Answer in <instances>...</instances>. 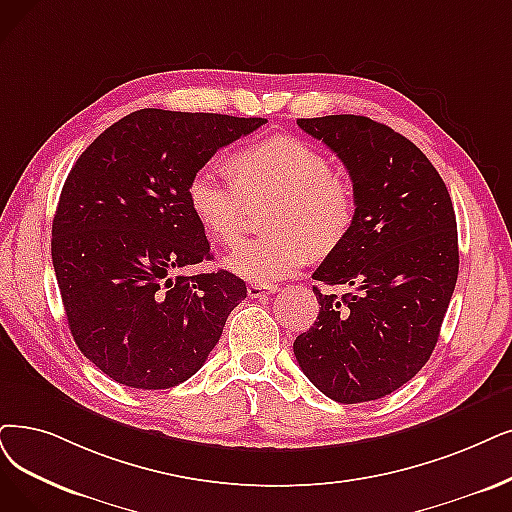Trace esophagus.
I'll return each mask as SVG.
<instances>
[{
    "instance_id": "1",
    "label": "esophagus",
    "mask_w": 512,
    "mask_h": 512,
    "mask_svg": "<svg viewBox=\"0 0 512 512\" xmlns=\"http://www.w3.org/2000/svg\"><path fill=\"white\" fill-rule=\"evenodd\" d=\"M279 288L277 285H262V283H250L248 285V296L250 298H264L269 294H275Z\"/></svg>"
}]
</instances>
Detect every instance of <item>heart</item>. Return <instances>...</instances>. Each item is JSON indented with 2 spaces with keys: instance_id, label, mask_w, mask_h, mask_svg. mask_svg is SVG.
<instances>
[{
  "instance_id": "1",
  "label": "heart",
  "mask_w": 512,
  "mask_h": 512,
  "mask_svg": "<svg viewBox=\"0 0 512 512\" xmlns=\"http://www.w3.org/2000/svg\"><path fill=\"white\" fill-rule=\"evenodd\" d=\"M233 175L206 163L193 172L187 199L203 231L222 243L239 237L248 203H273L264 214L271 233L241 241L224 258L243 279L269 285L294 275L313 248L330 252L353 227V182L309 142L275 136L245 147L233 155Z\"/></svg>"
}]
</instances>
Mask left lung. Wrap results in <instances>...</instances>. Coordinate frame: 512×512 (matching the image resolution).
<instances>
[{"label": "left lung", "mask_w": 512, "mask_h": 512, "mask_svg": "<svg viewBox=\"0 0 512 512\" xmlns=\"http://www.w3.org/2000/svg\"><path fill=\"white\" fill-rule=\"evenodd\" d=\"M298 126L349 170L357 212L313 273L353 292L313 288L321 309L294 355L323 395L374 401L410 382L439 340L460 262L452 197L412 140L370 117L325 115Z\"/></svg>", "instance_id": "1"}]
</instances>
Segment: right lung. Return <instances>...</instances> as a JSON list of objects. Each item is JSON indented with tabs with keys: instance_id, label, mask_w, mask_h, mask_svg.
Instances as JSON below:
<instances>
[{
	"instance_id": "right-lung-1",
	"label": "right lung",
	"mask_w": 512,
	"mask_h": 512,
	"mask_svg": "<svg viewBox=\"0 0 512 512\" xmlns=\"http://www.w3.org/2000/svg\"><path fill=\"white\" fill-rule=\"evenodd\" d=\"M262 124L140 109L71 168L52 222V264L75 344L115 382L159 391L189 380L248 296L224 269L180 271L212 258L187 199L193 172Z\"/></svg>"
}]
</instances>
